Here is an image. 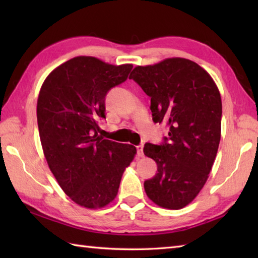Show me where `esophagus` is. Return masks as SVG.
Returning a JSON list of instances; mask_svg holds the SVG:
<instances>
[{
	"label": "esophagus",
	"mask_w": 258,
	"mask_h": 258,
	"mask_svg": "<svg viewBox=\"0 0 258 258\" xmlns=\"http://www.w3.org/2000/svg\"><path fill=\"white\" fill-rule=\"evenodd\" d=\"M143 144H140V145H138L136 146V151H138V155L139 156H143L144 154H143Z\"/></svg>",
	"instance_id": "esophagus-1"
}]
</instances>
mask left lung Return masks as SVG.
Segmentation results:
<instances>
[{"instance_id": "obj_1", "label": "left lung", "mask_w": 258, "mask_h": 258, "mask_svg": "<svg viewBox=\"0 0 258 258\" xmlns=\"http://www.w3.org/2000/svg\"><path fill=\"white\" fill-rule=\"evenodd\" d=\"M130 79L151 97L153 122L168 128L161 144L144 145V154L157 164L155 176L144 182L145 191L158 206L178 210L200 193L215 161L220 91L204 69L180 57L135 68Z\"/></svg>"}]
</instances>
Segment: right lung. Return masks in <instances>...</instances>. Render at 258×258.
Masks as SVG:
<instances>
[{
  "mask_svg": "<svg viewBox=\"0 0 258 258\" xmlns=\"http://www.w3.org/2000/svg\"><path fill=\"white\" fill-rule=\"evenodd\" d=\"M132 69L78 56L51 72L38 94L37 125L48 166L65 194L86 208L115 199L136 154L135 146L98 135L107 93L127 80Z\"/></svg>",
  "mask_w": 258,
  "mask_h": 258,
  "instance_id": "right-lung-1",
  "label": "right lung"
}]
</instances>
